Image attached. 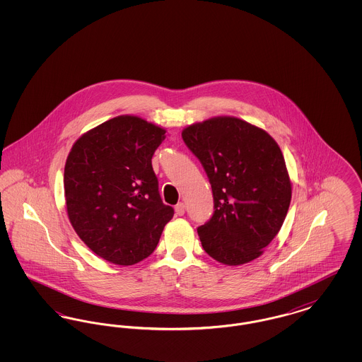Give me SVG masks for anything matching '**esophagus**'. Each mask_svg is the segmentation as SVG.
I'll list each match as a JSON object with an SVG mask.
<instances>
[{"mask_svg": "<svg viewBox=\"0 0 362 362\" xmlns=\"http://www.w3.org/2000/svg\"><path fill=\"white\" fill-rule=\"evenodd\" d=\"M185 204L183 202H179L176 206H175V211H176V216H183L185 214Z\"/></svg>", "mask_w": 362, "mask_h": 362, "instance_id": "34e87169", "label": "esophagus"}]
</instances>
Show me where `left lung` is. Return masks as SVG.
Masks as SVG:
<instances>
[{
  "instance_id": "obj_1",
  "label": "left lung",
  "mask_w": 362,
  "mask_h": 362,
  "mask_svg": "<svg viewBox=\"0 0 362 362\" xmlns=\"http://www.w3.org/2000/svg\"><path fill=\"white\" fill-rule=\"evenodd\" d=\"M206 171L214 213L198 226L204 250L228 266L259 258L285 221L292 183L267 132L235 117H216L182 132Z\"/></svg>"
}]
</instances>
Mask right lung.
Masks as SVG:
<instances>
[{"instance_id":"obj_1","label":"right lung","mask_w":362,"mask_h":362,"mask_svg":"<svg viewBox=\"0 0 362 362\" xmlns=\"http://www.w3.org/2000/svg\"><path fill=\"white\" fill-rule=\"evenodd\" d=\"M165 129L121 115L84 133L70 149L64 187L70 224L104 260L148 258L173 217L158 194L152 157Z\"/></svg>"}]
</instances>
